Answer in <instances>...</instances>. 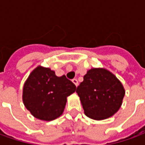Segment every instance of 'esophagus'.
<instances>
[{
  "label": "esophagus",
  "instance_id": "34e87169",
  "mask_svg": "<svg viewBox=\"0 0 145 145\" xmlns=\"http://www.w3.org/2000/svg\"><path fill=\"white\" fill-rule=\"evenodd\" d=\"M72 82H73V83L76 86H78V80L76 79V78H74V79L72 80Z\"/></svg>",
  "mask_w": 145,
  "mask_h": 145
}]
</instances>
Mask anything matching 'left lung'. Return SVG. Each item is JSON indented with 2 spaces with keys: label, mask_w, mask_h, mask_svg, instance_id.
<instances>
[{
  "label": "left lung",
  "mask_w": 145,
  "mask_h": 145,
  "mask_svg": "<svg viewBox=\"0 0 145 145\" xmlns=\"http://www.w3.org/2000/svg\"><path fill=\"white\" fill-rule=\"evenodd\" d=\"M83 78L76 93L86 115L95 120H102L115 115L125 96L121 82L104 68L89 70Z\"/></svg>",
  "instance_id": "left-lung-1"
}]
</instances>
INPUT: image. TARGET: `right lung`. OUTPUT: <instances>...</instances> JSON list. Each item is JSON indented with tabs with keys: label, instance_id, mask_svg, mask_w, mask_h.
Segmentation results:
<instances>
[{
	"label": "right lung",
	"instance_id": "obj_1",
	"mask_svg": "<svg viewBox=\"0 0 145 145\" xmlns=\"http://www.w3.org/2000/svg\"><path fill=\"white\" fill-rule=\"evenodd\" d=\"M75 90V85L65 75L58 77L50 68L39 66L24 84L23 104L35 118L52 121L62 115L67 97Z\"/></svg>",
	"mask_w": 145,
	"mask_h": 145
}]
</instances>
